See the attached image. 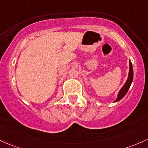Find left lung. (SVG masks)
I'll return each mask as SVG.
<instances>
[{"mask_svg":"<svg viewBox=\"0 0 148 148\" xmlns=\"http://www.w3.org/2000/svg\"><path fill=\"white\" fill-rule=\"evenodd\" d=\"M133 79H134V71H133V66L132 63H131V60H129V77H128L127 80H126V83L123 87L120 89L119 93H118L117 98L116 99L114 102H118L119 100H121V98H123L125 96V95L126 94V92L129 90L130 86L131 85V83L133 82Z\"/></svg>","mask_w":148,"mask_h":148,"instance_id":"1","label":"left lung"}]
</instances>
